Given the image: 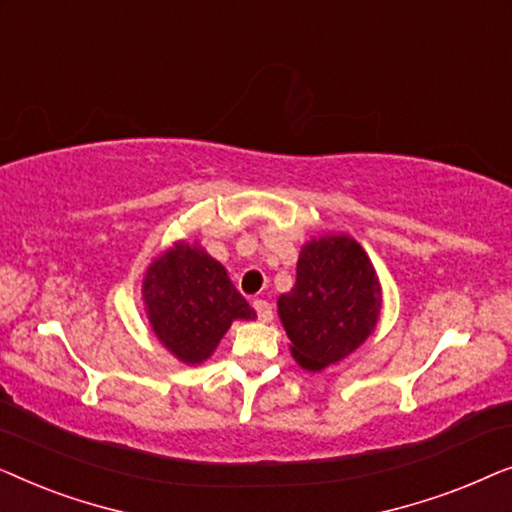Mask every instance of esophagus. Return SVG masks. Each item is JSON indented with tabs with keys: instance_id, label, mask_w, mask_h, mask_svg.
I'll return each mask as SVG.
<instances>
[{
	"instance_id": "esophagus-1",
	"label": "esophagus",
	"mask_w": 512,
	"mask_h": 512,
	"mask_svg": "<svg viewBox=\"0 0 512 512\" xmlns=\"http://www.w3.org/2000/svg\"><path fill=\"white\" fill-rule=\"evenodd\" d=\"M254 310L261 321H272V305L268 300H254Z\"/></svg>"
}]
</instances>
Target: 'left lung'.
Returning <instances> with one entry per match:
<instances>
[{
  "instance_id": "8db88e82",
  "label": "left lung",
  "mask_w": 512,
  "mask_h": 512,
  "mask_svg": "<svg viewBox=\"0 0 512 512\" xmlns=\"http://www.w3.org/2000/svg\"><path fill=\"white\" fill-rule=\"evenodd\" d=\"M277 307L293 359L321 370L373 333L382 307L380 279L361 244L347 235H326L300 251L296 286L279 296Z\"/></svg>"
}]
</instances>
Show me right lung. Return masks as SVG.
Returning <instances> with one entry per match:
<instances>
[{
    "mask_svg": "<svg viewBox=\"0 0 512 512\" xmlns=\"http://www.w3.org/2000/svg\"><path fill=\"white\" fill-rule=\"evenodd\" d=\"M144 305L153 333L184 363L214 352L235 319H254L226 268L198 244H174L144 277Z\"/></svg>",
    "mask_w": 512,
    "mask_h": 512,
    "instance_id": "obj_1",
    "label": "right lung"
}]
</instances>
